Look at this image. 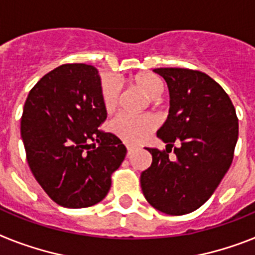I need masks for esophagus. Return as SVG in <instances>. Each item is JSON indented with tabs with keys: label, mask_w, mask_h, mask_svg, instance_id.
<instances>
[{
	"label": "esophagus",
	"mask_w": 255,
	"mask_h": 255,
	"mask_svg": "<svg viewBox=\"0 0 255 255\" xmlns=\"http://www.w3.org/2000/svg\"><path fill=\"white\" fill-rule=\"evenodd\" d=\"M134 150H136V147L134 146H127V155H131Z\"/></svg>",
	"instance_id": "esophagus-1"
}]
</instances>
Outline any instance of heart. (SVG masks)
<instances>
[{"instance_id": "obj_1", "label": "heart", "mask_w": 255, "mask_h": 255, "mask_svg": "<svg viewBox=\"0 0 255 255\" xmlns=\"http://www.w3.org/2000/svg\"><path fill=\"white\" fill-rule=\"evenodd\" d=\"M131 84L136 87L150 100H155L163 92V84L150 74H137L131 79ZM119 88L113 79L106 78L101 85V100L106 111H113L118 104ZM157 127V121L150 115L131 117L121 114L111 122V129L117 136L128 144H137L144 141Z\"/></svg>"}]
</instances>
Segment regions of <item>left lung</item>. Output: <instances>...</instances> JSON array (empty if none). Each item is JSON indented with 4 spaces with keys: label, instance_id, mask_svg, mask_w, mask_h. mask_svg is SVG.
<instances>
[{
    "label": "left lung",
    "instance_id": "obj_1",
    "mask_svg": "<svg viewBox=\"0 0 255 255\" xmlns=\"http://www.w3.org/2000/svg\"><path fill=\"white\" fill-rule=\"evenodd\" d=\"M170 92V110L157 136L166 150L146 147L150 167L140 176L149 204L168 215L197 210L217 189L233 159L239 137L236 110L210 76L187 68H155ZM175 142V158L168 154Z\"/></svg>",
    "mask_w": 255,
    "mask_h": 255
}]
</instances>
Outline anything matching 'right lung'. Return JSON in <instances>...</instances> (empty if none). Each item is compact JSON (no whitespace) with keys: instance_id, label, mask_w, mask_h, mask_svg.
<instances>
[{"instance_id":"obj_1","label":"right lung","mask_w":255,"mask_h":255,"mask_svg":"<svg viewBox=\"0 0 255 255\" xmlns=\"http://www.w3.org/2000/svg\"><path fill=\"white\" fill-rule=\"evenodd\" d=\"M106 117L101 78L91 65L59 66L29 92L20 124L27 162L59 206L89 207L109 193L127 149L98 129Z\"/></svg>"}]
</instances>
